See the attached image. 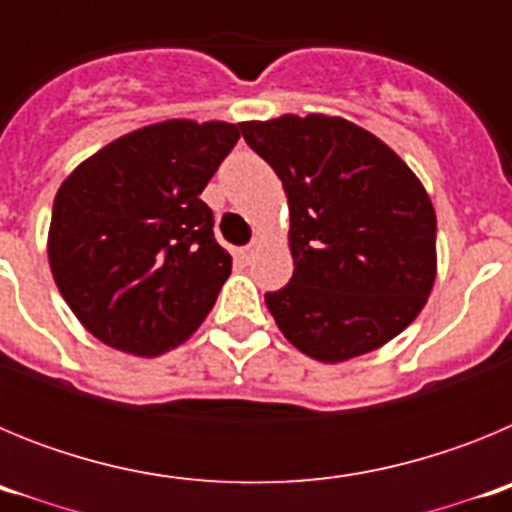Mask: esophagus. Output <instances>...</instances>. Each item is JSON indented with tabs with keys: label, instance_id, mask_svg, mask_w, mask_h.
Here are the masks:
<instances>
[{
	"label": "esophagus",
	"instance_id": "34e87169",
	"mask_svg": "<svg viewBox=\"0 0 512 512\" xmlns=\"http://www.w3.org/2000/svg\"><path fill=\"white\" fill-rule=\"evenodd\" d=\"M259 248H261V241H251V243H248V246L241 248V259L246 261V264H251V261L256 259V253H259Z\"/></svg>",
	"mask_w": 512,
	"mask_h": 512
}]
</instances>
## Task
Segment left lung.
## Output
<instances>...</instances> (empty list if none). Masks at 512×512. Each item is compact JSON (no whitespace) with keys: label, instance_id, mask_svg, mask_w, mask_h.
<instances>
[{"label":"left lung","instance_id":"left-lung-1","mask_svg":"<svg viewBox=\"0 0 512 512\" xmlns=\"http://www.w3.org/2000/svg\"><path fill=\"white\" fill-rule=\"evenodd\" d=\"M289 202V284L266 292L302 354L346 361L408 328L436 279V212L392 148L341 117L241 122Z\"/></svg>","mask_w":512,"mask_h":512}]
</instances>
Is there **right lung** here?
I'll use <instances>...</instances> for the list:
<instances>
[{"label":"right lung","mask_w":512,"mask_h":512,"mask_svg":"<svg viewBox=\"0 0 512 512\" xmlns=\"http://www.w3.org/2000/svg\"><path fill=\"white\" fill-rule=\"evenodd\" d=\"M238 138L228 122H158L61 184L48 259L63 300L99 341L156 356L207 318L233 259L200 194Z\"/></svg>","instance_id":"add662e5"}]
</instances>
